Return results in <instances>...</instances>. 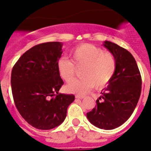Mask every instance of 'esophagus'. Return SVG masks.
<instances>
[{"mask_svg": "<svg viewBox=\"0 0 151 151\" xmlns=\"http://www.w3.org/2000/svg\"><path fill=\"white\" fill-rule=\"evenodd\" d=\"M85 96H80V95H76V99H84V98H85Z\"/></svg>", "mask_w": 151, "mask_h": 151, "instance_id": "obj_1", "label": "esophagus"}]
</instances>
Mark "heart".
Wrapping results in <instances>:
<instances>
[{
    "mask_svg": "<svg viewBox=\"0 0 151 151\" xmlns=\"http://www.w3.org/2000/svg\"><path fill=\"white\" fill-rule=\"evenodd\" d=\"M71 60L59 59L57 67L60 76L70 82L75 76V67H82L81 80L66 86L68 92L79 95L86 94L92 89H101L109 85L116 70V60L110 52L89 43L77 45L70 52Z\"/></svg>",
    "mask_w": 151,
    "mask_h": 151,
    "instance_id": "b5f03b06",
    "label": "heart"
}]
</instances>
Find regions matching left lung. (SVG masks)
<instances>
[{
    "label": "left lung",
    "instance_id": "1",
    "mask_svg": "<svg viewBox=\"0 0 151 151\" xmlns=\"http://www.w3.org/2000/svg\"><path fill=\"white\" fill-rule=\"evenodd\" d=\"M103 45L114 56L116 70L87 117L95 127L108 130L121 126L132 114L141 95L142 77L130 52L109 41Z\"/></svg>",
    "mask_w": 151,
    "mask_h": 151
}]
</instances>
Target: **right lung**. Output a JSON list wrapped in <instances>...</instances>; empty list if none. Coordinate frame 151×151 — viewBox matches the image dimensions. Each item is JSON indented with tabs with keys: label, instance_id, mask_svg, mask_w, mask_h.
Listing matches in <instances>:
<instances>
[{
	"label": "right lung",
	"instance_id": "right-lung-1",
	"mask_svg": "<svg viewBox=\"0 0 151 151\" xmlns=\"http://www.w3.org/2000/svg\"><path fill=\"white\" fill-rule=\"evenodd\" d=\"M60 42L35 45L12 67L11 87L22 117L38 129H53L63 122L74 95L58 93L63 85L57 63L62 55Z\"/></svg>",
	"mask_w": 151,
	"mask_h": 151
}]
</instances>
